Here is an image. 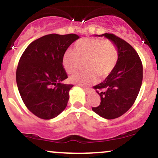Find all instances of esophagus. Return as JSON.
Wrapping results in <instances>:
<instances>
[{
	"instance_id": "1",
	"label": "esophagus",
	"mask_w": 158,
	"mask_h": 158,
	"mask_svg": "<svg viewBox=\"0 0 158 158\" xmlns=\"http://www.w3.org/2000/svg\"><path fill=\"white\" fill-rule=\"evenodd\" d=\"M83 89H84L85 92L87 94H90V93L92 92V90H91V89H90V88H85V87H83Z\"/></svg>"
}]
</instances>
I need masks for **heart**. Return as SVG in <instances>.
<instances>
[{"label": "heart", "mask_w": 158, "mask_h": 158, "mask_svg": "<svg viewBox=\"0 0 158 158\" xmlns=\"http://www.w3.org/2000/svg\"><path fill=\"white\" fill-rule=\"evenodd\" d=\"M118 51L110 40L100 38H83L73 45V51L68 50L62 58L64 71L72 73L85 62L86 71L78 72L70 77V82L87 87L100 79L107 77L116 67Z\"/></svg>", "instance_id": "b5f03b06"}]
</instances>
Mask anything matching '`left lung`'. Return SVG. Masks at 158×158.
I'll return each instance as SVG.
<instances>
[{"mask_svg":"<svg viewBox=\"0 0 158 158\" xmlns=\"http://www.w3.org/2000/svg\"><path fill=\"white\" fill-rule=\"evenodd\" d=\"M104 36L113 41L118 51V61L114 71L94 88L101 102L93 111L106 119L120 117L133 105L141 87L143 65L138 53L132 45L113 34Z\"/></svg>","mask_w":158,"mask_h":158,"instance_id":"left-lung-1","label":"left lung"}]
</instances>
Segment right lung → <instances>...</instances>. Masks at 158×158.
Listing matches in <instances>:
<instances>
[{"label":"right lung","mask_w":158,"mask_h":158,"mask_svg":"<svg viewBox=\"0 0 158 158\" xmlns=\"http://www.w3.org/2000/svg\"><path fill=\"white\" fill-rule=\"evenodd\" d=\"M79 38L75 34L45 35L30 43L19 60V93L28 110L40 118H54L67 106L73 85L62 83L68 78L62 58Z\"/></svg>","instance_id":"add662e5"}]
</instances>
